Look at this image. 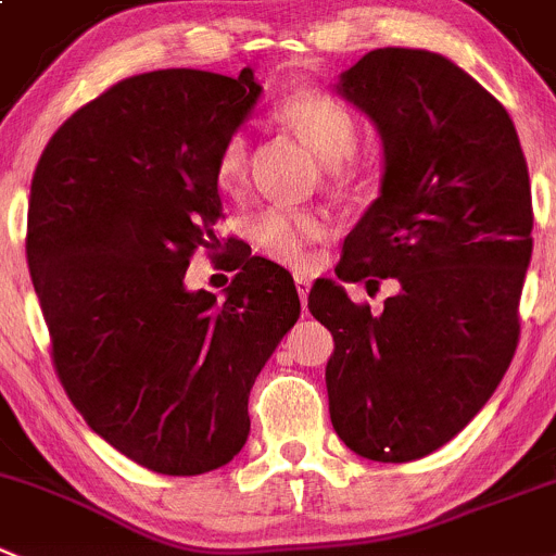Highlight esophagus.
Returning a JSON list of instances; mask_svg holds the SVG:
<instances>
[{"label": "esophagus", "mask_w": 556, "mask_h": 556, "mask_svg": "<svg viewBox=\"0 0 556 556\" xmlns=\"http://www.w3.org/2000/svg\"><path fill=\"white\" fill-rule=\"evenodd\" d=\"M294 287H298V294H300V300H303V308H305V303H308V292H311V278L308 275H294Z\"/></svg>", "instance_id": "esophagus-1"}]
</instances>
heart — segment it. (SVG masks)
<instances>
[{
    "mask_svg": "<svg viewBox=\"0 0 556 556\" xmlns=\"http://www.w3.org/2000/svg\"><path fill=\"white\" fill-rule=\"evenodd\" d=\"M275 119L292 130L300 141L314 150L336 182H346L357 172V144H361V119L352 105L327 89L305 87L283 94L275 103ZM248 174V139L245 134H231L220 144L215 157V182L226 193L242 188ZM248 240L262 256L287 267L311 264V248L327 237L321 215L308 210L269 207L253 215L245 226Z\"/></svg>",
    "mask_w": 556,
    "mask_h": 556,
    "instance_id": "1",
    "label": "heart"
}]
</instances>
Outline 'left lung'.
I'll return each instance as SVG.
<instances>
[{
	"mask_svg": "<svg viewBox=\"0 0 556 556\" xmlns=\"http://www.w3.org/2000/svg\"><path fill=\"white\" fill-rule=\"evenodd\" d=\"M384 144L382 195L336 273L399 294L371 314L319 281L308 308L336 338L325 382L349 451L401 464L451 442L505 377L532 256L530 172L505 105L451 60L377 49L341 76Z\"/></svg>",
	"mask_w": 556,
	"mask_h": 556,
	"instance_id": "8db88e82",
	"label": "left lung"
}]
</instances>
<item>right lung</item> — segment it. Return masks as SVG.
<instances>
[{"mask_svg":"<svg viewBox=\"0 0 556 556\" xmlns=\"http://www.w3.org/2000/svg\"><path fill=\"white\" fill-rule=\"evenodd\" d=\"M258 92L251 67L123 78L62 123L31 177L26 258L56 377L152 472L202 475L242 451L253 382L300 319L292 275L267 258H240L226 300L182 283L218 245L215 157Z\"/></svg>","mask_w":556,"mask_h":556,"instance_id":"add662e5","label":"right lung"}]
</instances>
